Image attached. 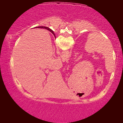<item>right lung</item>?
I'll use <instances>...</instances> for the list:
<instances>
[{
	"label": "right lung",
	"instance_id": "obj_1",
	"mask_svg": "<svg viewBox=\"0 0 123 123\" xmlns=\"http://www.w3.org/2000/svg\"><path fill=\"white\" fill-rule=\"evenodd\" d=\"M35 28H45V29H47V30H48L49 31H50L52 34H53L54 35V36H55V34H54V31L52 30H51L50 29H49V28H48V27H44V26H38V27H35Z\"/></svg>",
	"mask_w": 123,
	"mask_h": 123
}]
</instances>
